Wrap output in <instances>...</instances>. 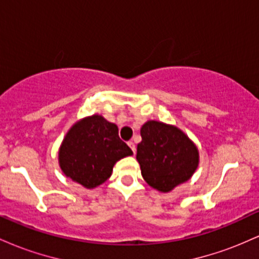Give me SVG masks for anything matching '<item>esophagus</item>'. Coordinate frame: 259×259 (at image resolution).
<instances>
[{
    "label": "esophagus",
    "mask_w": 259,
    "mask_h": 259,
    "mask_svg": "<svg viewBox=\"0 0 259 259\" xmlns=\"http://www.w3.org/2000/svg\"><path fill=\"white\" fill-rule=\"evenodd\" d=\"M127 145H129V147H130V148H132V151H133V152H134V153H135V151H136L135 144H134V142H133V141H129V142H127Z\"/></svg>",
    "instance_id": "esophagus-1"
}]
</instances>
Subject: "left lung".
<instances>
[{
  "label": "left lung",
  "instance_id": "8db88e82",
  "mask_svg": "<svg viewBox=\"0 0 259 259\" xmlns=\"http://www.w3.org/2000/svg\"><path fill=\"white\" fill-rule=\"evenodd\" d=\"M140 133L142 140L136 158L148 185L168 192L192 177L198 165V151L181 130L151 120Z\"/></svg>",
  "mask_w": 259,
  "mask_h": 259
}]
</instances>
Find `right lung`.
<instances>
[{
    "label": "right lung",
    "instance_id": "right-lung-1",
    "mask_svg": "<svg viewBox=\"0 0 259 259\" xmlns=\"http://www.w3.org/2000/svg\"><path fill=\"white\" fill-rule=\"evenodd\" d=\"M133 151L118 135V126L101 115L85 118L68 132L59 150V165L68 178L92 189L111 177L117 160Z\"/></svg>",
    "mask_w": 259,
    "mask_h": 259
}]
</instances>
